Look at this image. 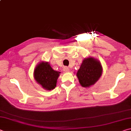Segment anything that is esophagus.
Segmentation results:
<instances>
[{
  "label": "esophagus",
  "instance_id": "esophagus-1",
  "mask_svg": "<svg viewBox=\"0 0 131 131\" xmlns=\"http://www.w3.org/2000/svg\"><path fill=\"white\" fill-rule=\"evenodd\" d=\"M63 69V71L65 72H69V68L68 67H66V66L64 67Z\"/></svg>",
  "mask_w": 131,
  "mask_h": 131
}]
</instances>
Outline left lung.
<instances>
[{
	"mask_svg": "<svg viewBox=\"0 0 131 131\" xmlns=\"http://www.w3.org/2000/svg\"><path fill=\"white\" fill-rule=\"evenodd\" d=\"M102 73V67L101 63L90 57L84 59L77 73V76L83 87H89L98 80Z\"/></svg>",
	"mask_w": 131,
	"mask_h": 131,
	"instance_id": "1",
	"label": "left lung"
}]
</instances>
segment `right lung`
Segmentation results:
<instances>
[{
    "label": "right lung",
    "mask_w": 131,
    "mask_h": 131,
    "mask_svg": "<svg viewBox=\"0 0 131 131\" xmlns=\"http://www.w3.org/2000/svg\"><path fill=\"white\" fill-rule=\"evenodd\" d=\"M60 72L54 70L48 62H41L36 66L34 71L35 79L42 87L47 90L56 87L57 80Z\"/></svg>",
    "instance_id": "add662e5"
}]
</instances>
